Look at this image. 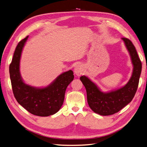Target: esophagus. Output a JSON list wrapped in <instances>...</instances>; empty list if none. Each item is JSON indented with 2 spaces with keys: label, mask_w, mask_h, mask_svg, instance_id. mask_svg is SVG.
Here are the masks:
<instances>
[{
  "label": "esophagus",
  "mask_w": 147,
  "mask_h": 147,
  "mask_svg": "<svg viewBox=\"0 0 147 147\" xmlns=\"http://www.w3.org/2000/svg\"><path fill=\"white\" fill-rule=\"evenodd\" d=\"M74 72L75 74L77 75V76H80L82 74H83V67L81 65H77L74 69Z\"/></svg>",
  "instance_id": "34e87169"
}]
</instances>
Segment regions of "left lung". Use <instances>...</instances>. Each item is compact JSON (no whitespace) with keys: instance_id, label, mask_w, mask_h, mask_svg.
<instances>
[{"instance_id":"8db88e82","label":"left lung","mask_w":147,"mask_h":147,"mask_svg":"<svg viewBox=\"0 0 147 147\" xmlns=\"http://www.w3.org/2000/svg\"><path fill=\"white\" fill-rule=\"evenodd\" d=\"M121 39L129 53L134 67L132 76L126 85L117 90L103 92L87 77L83 75L80 77V80L86 88L89 106L93 112L103 116L116 113L130 103L139 85L142 71L140 59L130 40L124 37Z\"/></svg>"}]
</instances>
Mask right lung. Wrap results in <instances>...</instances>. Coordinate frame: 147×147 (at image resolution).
<instances>
[{"label": "right lung", "mask_w": 147, "mask_h": 147, "mask_svg": "<svg viewBox=\"0 0 147 147\" xmlns=\"http://www.w3.org/2000/svg\"><path fill=\"white\" fill-rule=\"evenodd\" d=\"M28 36L21 40L9 67L13 92L17 102L29 112L39 117H48L58 112L63 104L66 88L74 78L72 70L59 75L50 85L38 88L26 84L20 72L23 48Z\"/></svg>", "instance_id": "right-lung-1"}]
</instances>
